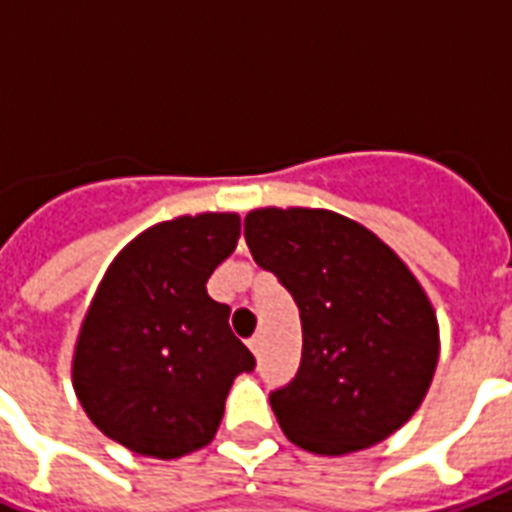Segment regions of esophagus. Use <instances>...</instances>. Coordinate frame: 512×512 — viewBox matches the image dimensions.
I'll list each match as a JSON object with an SVG mask.
<instances>
[{"mask_svg": "<svg viewBox=\"0 0 512 512\" xmlns=\"http://www.w3.org/2000/svg\"><path fill=\"white\" fill-rule=\"evenodd\" d=\"M249 350H252V353H260V345H263V340H260V335H255V337H249Z\"/></svg>", "mask_w": 512, "mask_h": 512, "instance_id": "1", "label": "esophagus"}]
</instances>
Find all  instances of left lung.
Here are the masks:
<instances>
[{"label": "left lung", "instance_id": "left-lung-1", "mask_svg": "<svg viewBox=\"0 0 512 512\" xmlns=\"http://www.w3.org/2000/svg\"><path fill=\"white\" fill-rule=\"evenodd\" d=\"M244 239L300 308V369L271 390L284 436L348 454L401 428L436 372L438 324L396 252L327 209H255Z\"/></svg>", "mask_w": 512, "mask_h": 512}]
</instances>
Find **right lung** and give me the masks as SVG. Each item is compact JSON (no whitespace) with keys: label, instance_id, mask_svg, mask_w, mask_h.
<instances>
[{"label":"right lung","instance_id":"1","mask_svg":"<svg viewBox=\"0 0 512 512\" xmlns=\"http://www.w3.org/2000/svg\"><path fill=\"white\" fill-rule=\"evenodd\" d=\"M239 215L177 217L119 252L74 353L79 404L130 452L175 460L207 446L233 377L255 356L228 327L207 279L236 249Z\"/></svg>","mask_w":512,"mask_h":512}]
</instances>
